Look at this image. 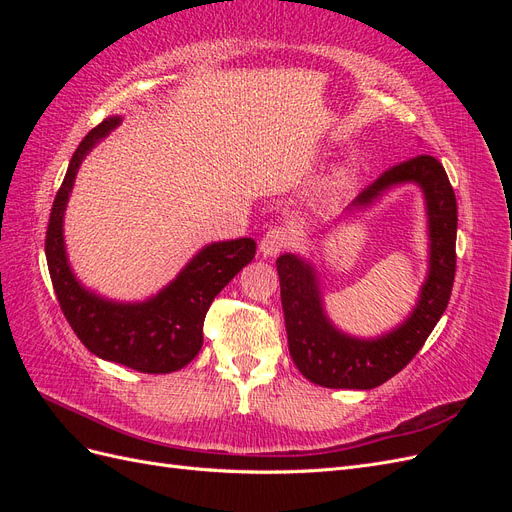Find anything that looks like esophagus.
Masks as SVG:
<instances>
[{"label": "esophagus", "instance_id": "34e87169", "mask_svg": "<svg viewBox=\"0 0 512 512\" xmlns=\"http://www.w3.org/2000/svg\"><path fill=\"white\" fill-rule=\"evenodd\" d=\"M294 243L292 230L286 226H273L265 232V237L260 241V252L265 256H277Z\"/></svg>", "mask_w": 512, "mask_h": 512}]
</instances>
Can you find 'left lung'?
I'll list each match as a JSON object with an SVG mask.
<instances>
[{
	"label": "left lung",
	"instance_id": "obj_1",
	"mask_svg": "<svg viewBox=\"0 0 512 512\" xmlns=\"http://www.w3.org/2000/svg\"><path fill=\"white\" fill-rule=\"evenodd\" d=\"M408 181L425 192L431 260L421 299L397 331L371 342L339 333L322 312L314 269L292 254L277 258L290 356L309 382L327 389H376L414 359L444 314L457 267V200L444 166L427 153L399 162L363 188L352 207L371 205L393 185Z\"/></svg>",
	"mask_w": 512,
	"mask_h": 512
}]
</instances>
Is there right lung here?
I'll return each instance as SVG.
<instances>
[{
	"mask_svg": "<svg viewBox=\"0 0 512 512\" xmlns=\"http://www.w3.org/2000/svg\"><path fill=\"white\" fill-rule=\"evenodd\" d=\"M119 121L108 117L98 123L74 151L46 226V265L61 312L89 352L143 374H170L188 365L203 348V324L213 299L252 262L256 243L243 237L207 245L173 284L145 303H111L81 288L68 267L61 220L83 158Z\"/></svg>",
	"mask_w": 512,
	"mask_h": 512,
	"instance_id": "obj_1",
	"label": "right lung"
}]
</instances>
